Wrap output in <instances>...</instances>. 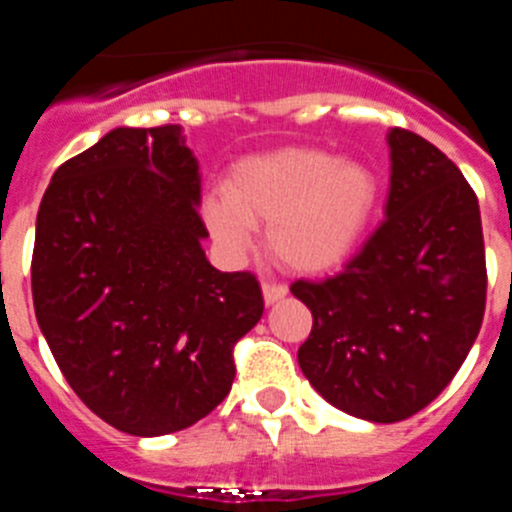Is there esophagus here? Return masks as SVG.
Wrapping results in <instances>:
<instances>
[{"label":"esophagus","mask_w":512,"mask_h":512,"mask_svg":"<svg viewBox=\"0 0 512 512\" xmlns=\"http://www.w3.org/2000/svg\"><path fill=\"white\" fill-rule=\"evenodd\" d=\"M261 289H264V302L266 305H274V302L284 300L287 297V287L279 282H264L261 284Z\"/></svg>","instance_id":"1"}]
</instances>
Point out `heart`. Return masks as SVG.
I'll return each mask as SVG.
<instances>
[{
	"label": "heart",
	"mask_w": 512,
	"mask_h": 512,
	"mask_svg": "<svg viewBox=\"0 0 512 512\" xmlns=\"http://www.w3.org/2000/svg\"><path fill=\"white\" fill-rule=\"evenodd\" d=\"M377 205V179L359 161L318 148H279L230 169L223 200L205 207L207 225L228 251L251 243L269 223V248L284 266L323 271L361 241Z\"/></svg>",
	"instance_id": "obj_1"
}]
</instances>
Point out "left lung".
I'll use <instances>...</instances> for the list:
<instances>
[{
	"label": "left lung",
	"instance_id": "8db88e82",
	"mask_svg": "<svg viewBox=\"0 0 512 512\" xmlns=\"http://www.w3.org/2000/svg\"><path fill=\"white\" fill-rule=\"evenodd\" d=\"M384 220L336 277L292 284L312 312L300 369L338 410L397 423L441 395L487 302L482 217L459 166L392 128Z\"/></svg>",
	"mask_w": 512,
	"mask_h": 512
}]
</instances>
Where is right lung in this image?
I'll list each match as a JSON object with an SVG mask.
<instances>
[{"instance_id": "obj_1", "label": "right lung", "mask_w": 512, "mask_h": 512, "mask_svg": "<svg viewBox=\"0 0 512 512\" xmlns=\"http://www.w3.org/2000/svg\"><path fill=\"white\" fill-rule=\"evenodd\" d=\"M200 166L182 125L115 128L69 158L35 223L33 305L71 390L130 436L210 415L264 315L251 271L202 251Z\"/></svg>"}]
</instances>
